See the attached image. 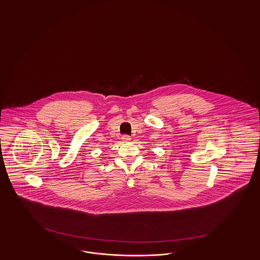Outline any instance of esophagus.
<instances>
[{
  "label": "esophagus",
  "mask_w": 260,
  "mask_h": 260,
  "mask_svg": "<svg viewBox=\"0 0 260 260\" xmlns=\"http://www.w3.org/2000/svg\"><path fill=\"white\" fill-rule=\"evenodd\" d=\"M122 139H123V141L124 142H127V141H131V136H127V135H124V136H122Z\"/></svg>",
  "instance_id": "esophagus-1"
}]
</instances>
